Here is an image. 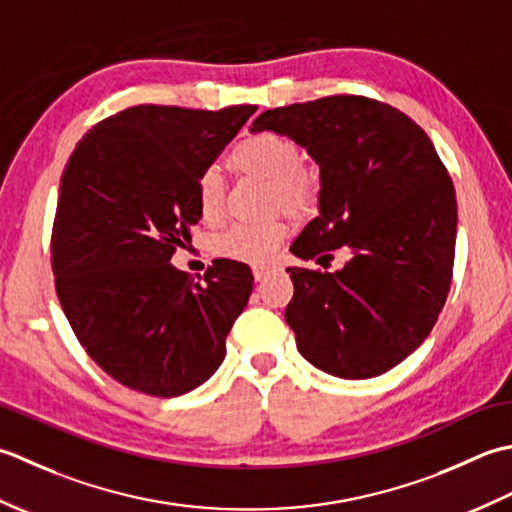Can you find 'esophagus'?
<instances>
[{
    "label": "esophagus",
    "mask_w": 512,
    "mask_h": 512,
    "mask_svg": "<svg viewBox=\"0 0 512 512\" xmlns=\"http://www.w3.org/2000/svg\"><path fill=\"white\" fill-rule=\"evenodd\" d=\"M271 271H276V267L274 265H256L254 267V280L256 283H260V280H265Z\"/></svg>",
    "instance_id": "esophagus-1"
}]
</instances>
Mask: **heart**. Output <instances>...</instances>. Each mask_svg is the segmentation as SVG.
Here are the masks:
<instances>
[{
  "label": "heart",
  "mask_w": 512,
  "mask_h": 512,
  "mask_svg": "<svg viewBox=\"0 0 512 512\" xmlns=\"http://www.w3.org/2000/svg\"><path fill=\"white\" fill-rule=\"evenodd\" d=\"M227 165L236 176L263 181L269 187V210H283L305 218L316 210L322 181L316 168L305 163V152L296 139L280 132H256L234 145ZM196 207L207 225H216L225 216V183L214 168L196 179ZM287 236L283 218L265 223H238L216 238L214 252L243 263H265L274 256Z\"/></svg>",
  "instance_id": "obj_1"
}]
</instances>
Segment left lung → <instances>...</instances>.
Here are the masks:
<instances>
[{"label":"left lung","instance_id":"8db88e82","mask_svg":"<svg viewBox=\"0 0 512 512\" xmlns=\"http://www.w3.org/2000/svg\"><path fill=\"white\" fill-rule=\"evenodd\" d=\"M260 130L296 139L320 165V216L291 252L320 265L333 249L351 254L338 271L287 267L298 351L344 380L387 373L426 340L451 289L457 198L446 165L411 117L362 95L267 110Z\"/></svg>","mask_w":512,"mask_h":512}]
</instances>
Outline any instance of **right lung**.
<instances>
[{"mask_svg":"<svg viewBox=\"0 0 512 512\" xmlns=\"http://www.w3.org/2000/svg\"><path fill=\"white\" fill-rule=\"evenodd\" d=\"M254 112L141 103L99 121L70 154L50 236L57 298L81 347L123 387L176 398L225 358L252 269L216 258L194 283L170 258L201 218L198 174Z\"/></svg>","mask_w":512,"mask_h":512,"instance_id":"right-lung-1","label":"right lung"}]
</instances>
